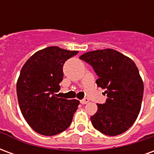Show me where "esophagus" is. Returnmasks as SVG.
I'll return each mask as SVG.
<instances>
[{
    "label": "esophagus",
    "instance_id": "obj_1",
    "mask_svg": "<svg viewBox=\"0 0 154 154\" xmlns=\"http://www.w3.org/2000/svg\"><path fill=\"white\" fill-rule=\"evenodd\" d=\"M81 104H82V105H85V104H87L89 102V99H87V98H85V99H82V100H80Z\"/></svg>",
    "mask_w": 154,
    "mask_h": 154
}]
</instances>
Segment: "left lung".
<instances>
[{"label":"left lung","instance_id":"obj_1","mask_svg":"<svg viewBox=\"0 0 154 154\" xmlns=\"http://www.w3.org/2000/svg\"><path fill=\"white\" fill-rule=\"evenodd\" d=\"M92 66L97 85L107 96L106 104H97L91 116L94 128L106 135L116 136L133 125L141 109L143 82L134 62L111 48L87 52L80 56Z\"/></svg>","mask_w":154,"mask_h":154}]
</instances>
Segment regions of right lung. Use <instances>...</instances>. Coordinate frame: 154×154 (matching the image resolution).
<instances>
[{
    "label": "right lung",
    "instance_id": "add662e5",
    "mask_svg": "<svg viewBox=\"0 0 154 154\" xmlns=\"http://www.w3.org/2000/svg\"><path fill=\"white\" fill-rule=\"evenodd\" d=\"M78 53L56 46L38 50L22 67L16 83L19 106L35 132L56 135L72 123L80 101L57 97L64 63Z\"/></svg>",
    "mask_w": 154,
    "mask_h": 154
}]
</instances>
